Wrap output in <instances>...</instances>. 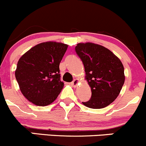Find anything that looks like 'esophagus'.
<instances>
[{"label":"esophagus","mask_w":146,"mask_h":146,"mask_svg":"<svg viewBox=\"0 0 146 146\" xmlns=\"http://www.w3.org/2000/svg\"><path fill=\"white\" fill-rule=\"evenodd\" d=\"M79 82H80L79 80H78V79H75L74 80H73L71 82H70V85L73 86V87H77L78 84L79 83Z\"/></svg>","instance_id":"1"}]
</instances>
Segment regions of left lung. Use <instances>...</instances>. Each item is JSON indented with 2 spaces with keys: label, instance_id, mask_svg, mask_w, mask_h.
Returning <instances> with one entry per match:
<instances>
[{
  "label": "left lung",
  "instance_id": "1",
  "mask_svg": "<svg viewBox=\"0 0 146 146\" xmlns=\"http://www.w3.org/2000/svg\"><path fill=\"white\" fill-rule=\"evenodd\" d=\"M76 52L82 61L92 91L91 99L82 104L94 109L108 106L117 97L125 82L122 62L108 49L91 42L78 44Z\"/></svg>",
  "mask_w": 146,
  "mask_h": 146
}]
</instances>
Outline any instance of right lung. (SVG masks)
<instances>
[{
	"label": "right lung",
	"mask_w": 146,
	"mask_h": 146,
	"mask_svg": "<svg viewBox=\"0 0 146 146\" xmlns=\"http://www.w3.org/2000/svg\"><path fill=\"white\" fill-rule=\"evenodd\" d=\"M67 47L61 42H42L19 59L15 77L21 93L30 102L45 106L57 98L64 87L59 64Z\"/></svg>",
	"instance_id": "add662e5"
}]
</instances>
